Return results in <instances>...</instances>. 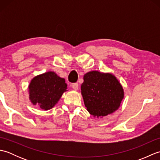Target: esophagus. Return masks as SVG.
<instances>
[{
	"instance_id": "esophagus-1",
	"label": "esophagus",
	"mask_w": 160,
	"mask_h": 160,
	"mask_svg": "<svg viewBox=\"0 0 160 160\" xmlns=\"http://www.w3.org/2000/svg\"><path fill=\"white\" fill-rule=\"evenodd\" d=\"M71 87H72L73 89L74 90H78V83H73L72 85H71Z\"/></svg>"
}]
</instances>
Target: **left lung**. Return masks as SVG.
<instances>
[{
    "instance_id": "left-lung-1",
    "label": "left lung",
    "mask_w": 160,
    "mask_h": 160,
    "mask_svg": "<svg viewBox=\"0 0 160 160\" xmlns=\"http://www.w3.org/2000/svg\"><path fill=\"white\" fill-rule=\"evenodd\" d=\"M81 93L89 113L102 118L120 107L124 97L123 87L114 75L91 71L84 74Z\"/></svg>"
}]
</instances>
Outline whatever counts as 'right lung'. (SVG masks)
I'll list each match as a JSON object with an SVG mask.
<instances>
[{
  "instance_id": "obj_1",
  "label": "right lung",
  "mask_w": 160,
  "mask_h": 160,
  "mask_svg": "<svg viewBox=\"0 0 160 160\" xmlns=\"http://www.w3.org/2000/svg\"><path fill=\"white\" fill-rule=\"evenodd\" d=\"M67 89L64 78L54 71H47L33 78L28 87L29 98L33 105L47 111L58 103Z\"/></svg>"
}]
</instances>
